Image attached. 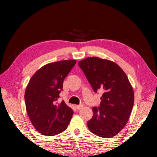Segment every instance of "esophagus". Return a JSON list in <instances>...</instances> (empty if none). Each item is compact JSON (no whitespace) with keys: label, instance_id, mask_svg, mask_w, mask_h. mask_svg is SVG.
I'll list each match as a JSON object with an SVG mask.
<instances>
[{"label":"esophagus","instance_id":"esophagus-1","mask_svg":"<svg viewBox=\"0 0 157 157\" xmlns=\"http://www.w3.org/2000/svg\"><path fill=\"white\" fill-rule=\"evenodd\" d=\"M82 107H83V105H75V108L77 109H82Z\"/></svg>","mask_w":157,"mask_h":157}]
</instances>
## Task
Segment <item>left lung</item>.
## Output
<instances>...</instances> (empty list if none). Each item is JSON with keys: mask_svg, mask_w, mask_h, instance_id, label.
Returning a JSON list of instances; mask_svg holds the SVG:
<instances>
[{"mask_svg": "<svg viewBox=\"0 0 157 157\" xmlns=\"http://www.w3.org/2000/svg\"><path fill=\"white\" fill-rule=\"evenodd\" d=\"M94 91H102L100 107L87 123L90 131L100 137L111 138L120 132L129 118L134 101L131 84L120 66L99 57H87L78 63Z\"/></svg>", "mask_w": 157, "mask_h": 157, "instance_id": "1", "label": "left lung"}]
</instances>
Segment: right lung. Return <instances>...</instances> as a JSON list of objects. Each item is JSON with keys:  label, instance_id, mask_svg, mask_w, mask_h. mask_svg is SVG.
I'll use <instances>...</instances> for the list:
<instances>
[{"label": "right lung", "instance_id": "1", "mask_svg": "<svg viewBox=\"0 0 157 157\" xmlns=\"http://www.w3.org/2000/svg\"><path fill=\"white\" fill-rule=\"evenodd\" d=\"M75 63L74 59L48 63L34 74L26 87V111L34 128L45 136L62 133L72 118V109L57 100L64 78Z\"/></svg>", "mask_w": 157, "mask_h": 157}]
</instances>
